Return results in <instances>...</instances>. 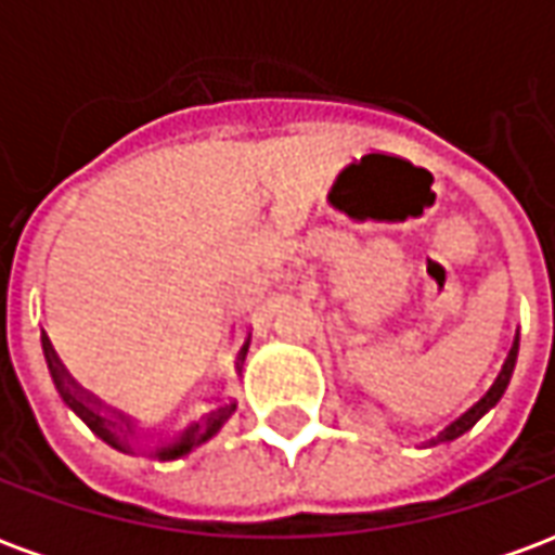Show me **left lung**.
<instances>
[{
  "label": "left lung",
  "mask_w": 555,
  "mask_h": 555,
  "mask_svg": "<svg viewBox=\"0 0 555 555\" xmlns=\"http://www.w3.org/2000/svg\"><path fill=\"white\" fill-rule=\"evenodd\" d=\"M517 348H520V338H514V345L508 348V357H505V362H502L500 374L493 377V384L488 386V392L478 398L476 404H469V408L461 413V416H454L446 428L437 434V437H430V446H437V442H446V440H454V437H461L464 430H469L473 425H476L478 418L485 416L496 401L502 398V392H505V386H508V380H512V372H514V362H517Z\"/></svg>",
  "instance_id": "1"
}]
</instances>
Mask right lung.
I'll use <instances>...</instances> for the list:
<instances>
[{"instance_id":"obj_1","label":"right lung","mask_w":555,"mask_h":555,"mask_svg":"<svg viewBox=\"0 0 555 555\" xmlns=\"http://www.w3.org/2000/svg\"><path fill=\"white\" fill-rule=\"evenodd\" d=\"M246 348H249V341L243 345V357H246ZM43 357H47V365H50V374H53L55 389H59V396L65 398L67 408L74 410V413H77L103 442H109L118 452L133 454V440H130L125 416L115 413V410L103 408L98 398L89 396L82 386H77V380L67 374V369L62 365V360L55 357L53 345H50L47 338H43ZM234 408H237L234 401H217L214 408L205 410L198 418H193V422L183 430H178L175 437L159 440L157 446H154V457H159V461H175V457H181V454L193 452L195 446H202V442L210 440V437L225 425V418L234 413Z\"/></svg>"}]
</instances>
